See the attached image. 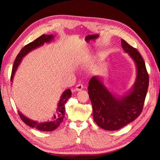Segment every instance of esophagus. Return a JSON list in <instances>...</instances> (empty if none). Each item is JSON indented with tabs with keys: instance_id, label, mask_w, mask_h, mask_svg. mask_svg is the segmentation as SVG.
I'll use <instances>...</instances> for the list:
<instances>
[{
	"instance_id": "34e87169",
	"label": "esophagus",
	"mask_w": 160,
	"mask_h": 160,
	"mask_svg": "<svg viewBox=\"0 0 160 160\" xmlns=\"http://www.w3.org/2000/svg\"><path fill=\"white\" fill-rule=\"evenodd\" d=\"M83 89V85H82V84H81V83H79V84H78V85H76V88H75V91H81V90H82Z\"/></svg>"
}]
</instances>
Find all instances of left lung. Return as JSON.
<instances>
[{
	"mask_svg": "<svg viewBox=\"0 0 160 160\" xmlns=\"http://www.w3.org/2000/svg\"><path fill=\"white\" fill-rule=\"evenodd\" d=\"M122 45L132 57L137 67L136 81L130 93L119 99L96 76L90 79L88 88L95 122L101 128L108 131L122 128L141 114L149 85L148 72L140 53L123 39Z\"/></svg>",
	"mask_w": 160,
	"mask_h": 160,
	"instance_id": "obj_1",
	"label": "left lung"
}]
</instances>
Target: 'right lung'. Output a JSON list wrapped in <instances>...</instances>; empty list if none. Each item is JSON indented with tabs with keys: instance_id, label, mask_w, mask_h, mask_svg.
I'll return each mask as SVG.
<instances>
[{
	"instance_id": "right-lung-1",
	"label": "right lung",
	"mask_w": 160,
	"mask_h": 160,
	"mask_svg": "<svg viewBox=\"0 0 160 160\" xmlns=\"http://www.w3.org/2000/svg\"><path fill=\"white\" fill-rule=\"evenodd\" d=\"M52 38V35H42L41 37L37 38L35 41L28 43V44H27L22 48L17 55L15 60H14L11 76V81H12L14 72H15L18 65L20 64L22 57L26 55L27 53L28 52H30L31 50L36 49L37 47H40L41 45H42L45 42H50ZM71 94L72 93L70 89H67L62 93L59 104H58V108L56 111V114L53 116V118H52V122H47L38 123V122H35V121H32L28 118H27L25 115H23L21 113H20V111H18V115L24 123L32 128H36L40 131H42V132H51V131H53L59 126L60 124L62 123V120H63L65 115V104L67 103V101L70 98Z\"/></svg>"
}]
</instances>
